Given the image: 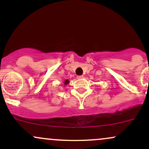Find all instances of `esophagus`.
Here are the masks:
<instances>
[{"instance_id":"34e87169","label":"esophagus","mask_w":149,"mask_h":149,"mask_svg":"<svg viewBox=\"0 0 149 149\" xmlns=\"http://www.w3.org/2000/svg\"><path fill=\"white\" fill-rule=\"evenodd\" d=\"M84 78V76H77V78H78V79H82V78Z\"/></svg>"}]
</instances>
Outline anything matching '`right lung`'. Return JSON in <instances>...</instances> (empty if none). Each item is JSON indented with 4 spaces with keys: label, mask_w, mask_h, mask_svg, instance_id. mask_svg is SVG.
Returning <instances> with one entry per match:
<instances>
[{
    "label": "right lung",
    "mask_w": 149,
    "mask_h": 149,
    "mask_svg": "<svg viewBox=\"0 0 149 149\" xmlns=\"http://www.w3.org/2000/svg\"><path fill=\"white\" fill-rule=\"evenodd\" d=\"M69 80H66L64 81V85H66L67 84H69Z\"/></svg>",
    "instance_id": "1"
}]
</instances>
